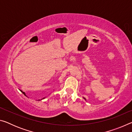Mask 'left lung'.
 <instances>
[{
    "label": "left lung",
    "mask_w": 132,
    "mask_h": 132,
    "mask_svg": "<svg viewBox=\"0 0 132 132\" xmlns=\"http://www.w3.org/2000/svg\"><path fill=\"white\" fill-rule=\"evenodd\" d=\"M84 99H85V100H86V98H84Z\"/></svg>",
    "instance_id": "obj_1"
}]
</instances>
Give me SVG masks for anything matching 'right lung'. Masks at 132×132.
<instances>
[{
    "label": "right lung",
    "instance_id": "add662e5",
    "mask_svg": "<svg viewBox=\"0 0 132 132\" xmlns=\"http://www.w3.org/2000/svg\"><path fill=\"white\" fill-rule=\"evenodd\" d=\"M20 91H21V90H20ZM21 91V92H22V93H23V94H24V95H25L26 96H27V95H26V93H24V92H23V91Z\"/></svg>",
    "mask_w": 132,
    "mask_h": 132
}]
</instances>
